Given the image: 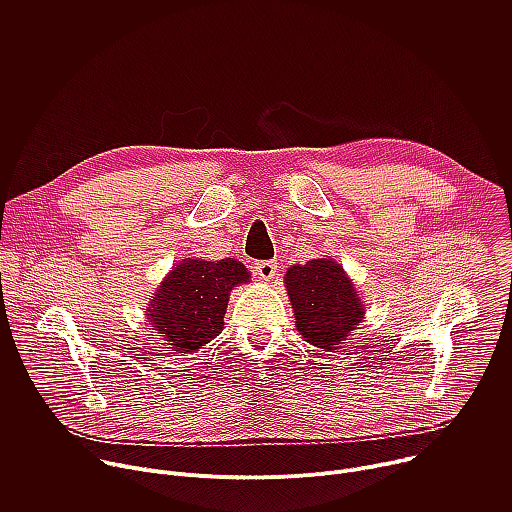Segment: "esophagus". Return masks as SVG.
<instances>
[{
	"label": "esophagus",
	"mask_w": 512,
	"mask_h": 512,
	"mask_svg": "<svg viewBox=\"0 0 512 512\" xmlns=\"http://www.w3.org/2000/svg\"><path fill=\"white\" fill-rule=\"evenodd\" d=\"M253 271H255V275H259L261 279L269 281V279H273L275 273H277V263H275V261H255V263H253Z\"/></svg>",
	"instance_id": "esophagus-1"
}]
</instances>
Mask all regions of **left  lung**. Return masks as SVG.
Segmentation results:
<instances>
[{"mask_svg": "<svg viewBox=\"0 0 512 512\" xmlns=\"http://www.w3.org/2000/svg\"><path fill=\"white\" fill-rule=\"evenodd\" d=\"M285 287L298 330L310 344L334 350L364 316L358 291L332 259H312L285 273Z\"/></svg>", "mask_w": 512, "mask_h": 512, "instance_id": "left-lung-1", "label": "left lung"}]
</instances>
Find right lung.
I'll list each match as a JSON object with an SVG mask.
<instances>
[{
  "mask_svg": "<svg viewBox=\"0 0 512 512\" xmlns=\"http://www.w3.org/2000/svg\"><path fill=\"white\" fill-rule=\"evenodd\" d=\"M247 279V267L235 259L182 261L152 300L150 322L174 348L194 352L221 334L229 291Z\"/></svg>",
  "mask_w": 512,
  "mask_h": 512,
  "instance_id": "right-lung-1",
  "label": "right lung"
}]
</instances>
